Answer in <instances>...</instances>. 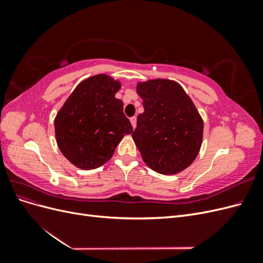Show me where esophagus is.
<instances>
[{
  "label": "esophagus",
  "mask_w": 263,
  "mask_h": 263,
  "mask_svg": "<svg viewBox=\"0 0 263 263\" xmlns=\"http://www.w3.org/2000/svg\"><path fill=\"white\" fill-rule=\"evenodd\" d=\"M136 122H137V119H136V117H130V123H132V126H133V128H135V127H136Z\"/></svg>",
  "instance_id": "34e87169"
}]
</instances>
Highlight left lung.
<instances>
[{"mask_svg":"<svg viewBox=\"0 0 263 263\" xmlns=\"http://www.w3.org/2000/svg\"><path fill=\"white\" fill-rule=\"evenodd\" d=\"M144 113L132 134L145 163L158 173L186 169L200 151L203 121L192 100L174 81L157 79L137 85Z\"/></svg>","mask_w":263,"mask_h":263,"instance_id":"left-lung-1","label":"left lung"}]
</instances>
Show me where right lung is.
Returning <instances> with one entry per match:
<instances>
[{"label":"right lung","mask_w":263,"mask_h":263,"mask_svg":"<svg viewBox=\"0 0 263 263\" xmlns=\"http://www.w3.org/2000/svg\"><path fill=\"white\" fill-rule=\"evenodd\" d=\"M121 83L105 74L91 77L71 93L54 118L57 144L68 160L84 170L97 169L112 158L133 126L115 98Z\"/></svg>","instance_id":"add662e5"}]
</instances>
